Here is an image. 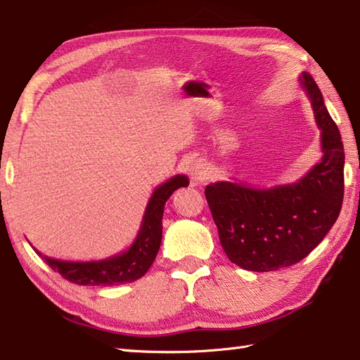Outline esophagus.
<instances>
[{"mask_svg":"<svg viewBox=\"0 0 360 360\" xmlns=\"http://www.w3.org/2000/svg\"><path fill=\"white\" fill-rule=\"evenodd\" d=\"M207 167L202 160H195L191 165V176L195 182H202L207 179Z\"/></svg>","mask_w":360,"mask_h":360,"instance_id":"esophagus-1","label":"esophagus"}]
</instances>
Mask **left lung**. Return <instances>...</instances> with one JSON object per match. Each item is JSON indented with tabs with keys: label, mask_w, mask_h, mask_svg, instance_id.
<instances>
[{
	"label": "left lung",
	"mask_w": 360,
	"mask_h": 360,
	"mask_svg": "<svg viewBox=\"0 0 360 360\" xmlns=\"http://www.w3.org/2000/svg\"><path fill=\"white\" fill-rule=\"evenodd\" d=\"M302 83L321 129V162L296 184L252 188L215 182L205 191L226 257L245 271L269 272L299 263L324 239L342 209V136L313 77L304 72Z\"/></svg>",
	"instance_id": "left-lung-1"
}]
</instances>
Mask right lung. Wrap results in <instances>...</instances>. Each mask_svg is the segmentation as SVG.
Listing matches in <instances>:
<instances>
[{
	"label": "right lung",
	"mask_w": 360,
	"mask_h": 360,
	"mask_svg": "<svg viewBox=\"0 0 360 360\" xmlns=\"http://www.w3.org/2000/svg\"><path fill=\"white\" fill-rule=\"evenodd\" d=\"M186 186H188L186 176H174L165 184L155 188L148 202L139 238L127 252L103 261H93V263H69V261L51 259L47 257H44V261L51 269L60 272L61 277L77 285L112 286L135 282L148 272L160 248L162 215L167 200L172 197L176 188Z\"/></svg>",
	"instance_id": "add662e5"
}]
</instances>
